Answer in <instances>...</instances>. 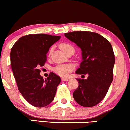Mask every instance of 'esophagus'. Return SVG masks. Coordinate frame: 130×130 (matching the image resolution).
Masks as SVG:
<instances>
[{"mask_svg":"<svg viewBox=\"0 0 130 130\" xmlns=\"http://www.w3.org/2000/svg\"><path fill=\"white\" fill-rule=\"evenodd\" d=\"M61 80H62V81H69V78H61Z\"/></svg>","mask_w":130,"mask_h":130,"instance_id":"esophagus-1","label":"esophagus"}]
</instances>
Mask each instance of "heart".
<instances>
[{
	"label": "heart",
	"mask_w": 130,
	"mask_h": 130,
	"mask_svg": "<svg viewBox=\"0 0 130 130\" xmlns=\"http://www.w3.org/2000/svg\"><path fill=\"white\" fill-rule=\"evenodd\" d=\"M60 48L64 53L66 54L68 51L71 50H74V48L72 47L70 44L67 43H61L60 45ZM53 51V48L52 47L50 49V51H49V55L52 54ZM72 67L69 65H60L56 67L55 68L54 71L55 73H57V74L59 75L62 76H67L69 75V73L71 72L72 70Z\"/></svg>",
	"instance_id": "obj_1"
}]
</instances>
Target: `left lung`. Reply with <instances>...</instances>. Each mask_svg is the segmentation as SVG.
I'll use <instances>...</instances> for the list:
<instances>
[{
  "instance_id": "obj_1",
  "label": "left lung",
  "mask_w": 130,
  "mask_h": 130,
  "mask_svg": "<svg viewBox=\"0 0 130 130\" xmlns=\"http://www.w3.org/2000/svg\"><path fill=\"white\" fill-rule=\"evenodd\" d=\"M65 36L82 50V61L76 73L88 75L87 79H77L73 98L84 107L95 106L104 98L113 81L115 59L111 43L97 33L87 31L66 33Z\"/></svg>"
}]
</instances>
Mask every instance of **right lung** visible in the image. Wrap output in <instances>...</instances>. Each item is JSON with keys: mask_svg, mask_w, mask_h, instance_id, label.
Here are the masks:
<instances>
[{"mask_svg": "<svg viewBox=\"0 0 130 130\" xmlns=\"http://www.w3.org/2000/svg\"><path fill=\"white\" fill-rule=\"evenodd\" d=\"M60 36L30 34L20 38L11 49V67L18 89L26 100L36 107H44L54 100L60 76L53 72L43 79L39 68L44 65L47 54Z\"/></svg>", "mask_w": 130, "mask_h": 130, "instance_id": "1", "label": "right lung"}]
</instances>
